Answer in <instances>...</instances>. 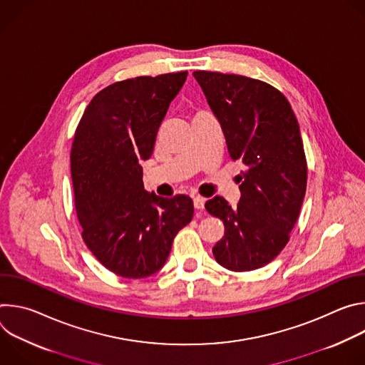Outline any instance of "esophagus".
Wrapping results in <instances>:
<instances>
[{
  "label": "esophagus",
  "mask_w": 365,
  "mask_h": 365,
  "mask_svg": "<svg viewBox=\"0 0 365 365\" xmlns=\"http://www.w3.org/2000/svg\"><path fill=\"white\" fill-rule=\"evenodd\" d=\"M205 200H206V199L202 197V196H195V197H193V205H195L196 210H203Z\"/></svg>",
  "instance_id": "34e87169"
}]
</instances>
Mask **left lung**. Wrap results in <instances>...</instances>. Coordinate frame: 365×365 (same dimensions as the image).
Here are the masks:
<instances>
[{"label": "left lung", "mask_w": 365, "mask_h": 365, "mask_svg": "<svg viewBox=\"0 0 365 365\" xmlns=\"http://www.w3.org/2000/svg\"><path fill=\"white\" fill-rule=\"evenodd\" d=\"M218 118L232 160H241L235 207L215 196L206 211L224 222L214 245L218 264L250 272L269 264L286 247L303 203L307 165L299 123L274 86L241 75L193 72Z\"/></svg>", "instance_id": "left-lung-1"}]
</instances>
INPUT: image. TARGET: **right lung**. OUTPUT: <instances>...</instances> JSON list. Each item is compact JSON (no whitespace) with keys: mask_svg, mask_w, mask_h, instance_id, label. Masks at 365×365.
<instances>
[{"mask_svg":"<svg viewBox=\"0 0 365 365\" xmlns=\"http://www.w3.org/2000/svg\"><path fill=\"white\" fill-rule=\"evenodd\" d=\"M186 76H138L103 88L73 137L71 173L82 238L103 267L125 279L158 273L193 217L189 196L145 192L140 166Z\"/></svg>","mask_w":365,"mask_h":365,"instance_id":"right-lung-1","label":"right lung"}]
</instances>
